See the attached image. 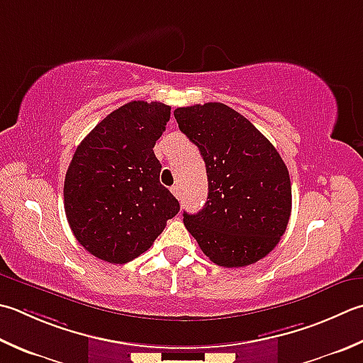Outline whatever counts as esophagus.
<instances>
[{
    "label": "esophagus",
    "mask_w": 363,
    "mask_h": 363,
    "mask_svg": "<svg viewBox=\"0 0 363 363\" xmlns=\"http://www.w3.org/2000/svg\"><path fill=\"white\" fill-rule=\"evenodd\" d=\"M172 194H173L176 198H181L182 191H181V186H179V184H176V186L172 187Z\"/></svg>",
    "instance_id": "obj_1"
}]
</instances>
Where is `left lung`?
<instances>
[{
	"mask_svg": "<svg viewBox=\"0 0 363 363\" xmlns=\"http://www.w3.org/2000/svg\"><path fill=\"white\" fill-rule=\"evenodd\" d=\"M174 118L200 149L208 201L184 225L203 253L223 267L264 258L286 231L291 181L280 154L250 121L220 102L181 106Z\"/></svg>",
	"mask_w": 363,
	"mask_h": 363,
	"instance_id": "8db88e82",
	"label": "left lung"
}]
</instances>
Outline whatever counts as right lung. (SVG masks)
<instances>
[{
  "instance_id": "1",
  "label": "right lung",
  "mask_w": 363,
  "mask_h": 363,
  "mask_svg": "<svg viewBox=\"0 0 363 363\" xmlns=\"http://www.w3.org/2000/svg\"><path fill=\"white\" fill-rule=\"evenodd\" d=\"M169 113L160 102H129L77 147L64 179V209L78 242L99 259L124 264L140 257L179 212L160 184L154 154Z\"/></svg>"
}]
</instances>
